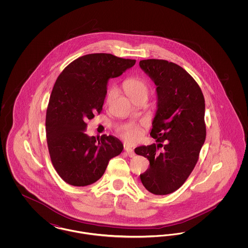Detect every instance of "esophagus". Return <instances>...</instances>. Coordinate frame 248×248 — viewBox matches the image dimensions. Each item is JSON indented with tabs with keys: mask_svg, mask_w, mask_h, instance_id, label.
Segmentation results:
<instances>
[{
	"mask_svg": "<svg viewBox=\"0 0 248 248\" xmlns=\"http://www.w3.org/2000/svg\"><path fill=\"white\" fill-rule=\"evenodd\" d=\"M124 150H125V153H126V154L129 156L130 158L135 157L136 154L134 153V151H133L131 148H129V147H125V148H124Z\"/></svg>",
	"mask_w": 248,
	"mask_h": 248,
	"instance_id": "obj_1",
	"label": "esophagus"
}]
</instances>
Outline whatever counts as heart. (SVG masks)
<instances>
[{
  "label": "heart",
  "mask_w": 248,
  "mask_h": 248,
  "mask_svg": "<svg viewBox=\"0 0 248 248\" xmlns=\"http://www.w3.org/2000/svg\"><path fill=\"white\" fill-rule=\"evenodd\" d=\"M124 88L125 93L134 100L139 97H148L150 92V86L145 79L141 77H132L124 83ZM116 94L115 87H110L106 95L107 101H109ZM141 134V130L136 126H126L122 130L121 136L127 143L137 141Z\"/></svg>",
  "instance_id": "1"
}]
</instances>
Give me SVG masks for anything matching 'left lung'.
Here are the masks:
<instances>
[{
    "mask_svg": "<svg viewBox=\"0 0 248 248\" xmlns=\"http://www.w3.org/2000/svg\"><path fill=\"white\" fill-rule=\"evenodd\" d=\"M140 66L157 86L151 132L157 144L138 147L135 153L150 161V167L140 175L144 189L166 195L183 185L197 164L206 136L204 98L198 83L177 64L145 59ZM159 147L163 152H157Z\"/></svg>",
    "mask_w": 248,
    "mask_h": 248,
    "instance_id": "left-lung-1",
    "label": "left lung"
}]
</instances>
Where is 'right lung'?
Returning <instances> with one entry per match:
<instances>
[{
    "label": "right lung",
    "instance_id": "obj_1",
    "mask_svg": "<svg viewBox=\"0 0 248 248\" xmlns=\"http://www.w3.org/2000/svg\"><path fill=\"white\" fill-rule=\"evenodd\" d=\"M135 59L111 54H89L75 59L60 73L50 95L46 130L52 164L72 186L91 185L103 176L108 161L122 153L113 136L85 134L86 122L100 113L107 84L133 67Z\"/></svg>",
    "mask_w": 248,
    "mask_h": 248
}]
</instances>
